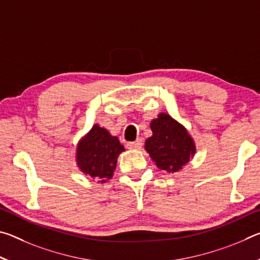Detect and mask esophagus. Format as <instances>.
<instances>
[{
	"label": "esophagus",
	"mask_w": 260,
	"mask_h": 260,
	"mask_svg": "<svg viewBox=\"0 0 260 260\" xmlns=\"http://www.w3.org/2000/svg\"><path fill=\"white\" fill-rule=\"evenodd\" d=\"M143 143H142V140H136L134 142H128L126 144V147L128 149H132V150H140L141 148H142Z\"/></svg>",
	"instance_id": "1"
}]
</instances>
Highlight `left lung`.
I'll list each match as a JSON object with an SVG mask.
<instances>
[{
	"instance_id": "8db88e82",
	"label": "left lung",
	"mask_w": 260,
	"mask_h": 260,
	"mask_svg": "<svg viewBox=\"0 0 260 260\" xmlns=\"http://www.w3.org/2000/svg\"><path fill=\"white\" fill-rule=\"evenodd\" d=\"M152 136L146 140V150L158 169L178 172L195 155V142L186 127L170 114L159 113L150 122Z\"/></svg>"
}]
</instances>
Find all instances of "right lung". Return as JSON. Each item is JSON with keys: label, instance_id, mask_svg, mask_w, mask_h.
I'll use <instances>...</instances> for the list:
<instances>
[{"label": "right lung", "instance_id": "add662e5", "mask_svg": "<svg viewBox=\"0 0 260 260\" xmlns=\"http://www.w3.org/2000/svg\"><path fill=\"white\" fill-rule=\"evenodd\" d=\"M124 150L117 136L96 124L79 141L77 165L81 172L104 183L112 178L118 156Z\"/></svg>", "mask_w": 260, "mask_h": 260}]
</instances>
